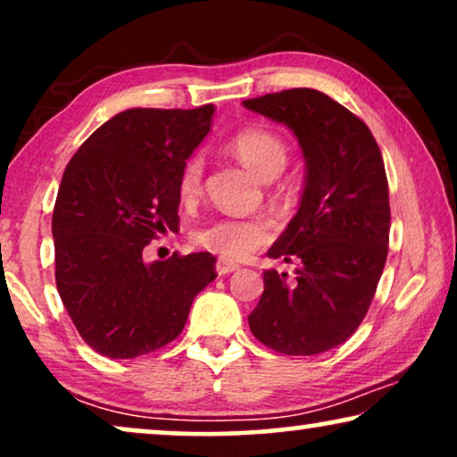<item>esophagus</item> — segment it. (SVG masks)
Segmentation results:
<instances>
[{
    "label": "esophagus",
    "mask_w": 457,
    "mask_h": 457,
    "mask_svg": "<svg viewBox=\"0 0 457 457\" xmlns=\"http://www.w3.org/2000/svg\"><path fill=\"white\" fill-rule=\"evenodd\" d=\"M239 270V264H235V262H227V260H218L216 262V272L220 274V277H224V274H230Z\"/></svg>",
    "instance_id": "esophagus-1"
}]
</instances>
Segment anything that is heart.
Wrapping results in <instances>:
<instances>
[{
    "label": "heart",
    "mask_w": 457,
    "mask_h": 457,
    "mask_svg": "<svg viewBox=\"0 0 457 457\" xmlns=\"http://www.w3.org/2000/svg\"><path fill=\"white\" fill-rule=\"evenodd\" d=\"M230 149L243 164L262 179H274L287 164V145L274 130L266 127H247L230 139ZM204 187V158L193 154L179 172V195L183 202L199 197ZM272 235V222L264 216L216 218L193 233L199 247L218 253L224 260H243L260 249Z\"/></svg>",
    "instance_id": "b5f03b06"
}]
</instances>
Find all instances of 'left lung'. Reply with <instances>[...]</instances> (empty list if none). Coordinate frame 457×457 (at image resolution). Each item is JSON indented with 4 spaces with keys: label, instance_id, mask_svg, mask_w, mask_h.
Returning <instances> with one entry per match:
<instances>
[{
    "label": "left lung",
    "instance_id": "left-lung-1",
    "mask_svg": "<svg viewBox=\"0 0 457 457\" xmlns=\"http://www.w3.org/2000/svg\"><path fill=\"white\" fill-rule=\"evenodd\" d=\"M247 110L293 130L305 158L297 214L268 249L295 274L266 270L249 328L285 355H316L345 343L370 308L389 247L385 162L370 129L316 89L245 99Z\"/></svg>",
    "mask_w": 457,
    "mask_h": 457
}]
</instances>
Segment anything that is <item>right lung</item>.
Instances as JSON below:
<instances>
[{"label": "right lung", "instance_id": "1", "mask_svg": "<svg viewBox=\"0 0 457 457\" xmlns=\"http://www.w3.org/2000/svg\"><path fill=\"white\" fill-rule=\"evenodd\" d=\"M214 105L124 110L68 162L52 218L55 285L79 335L105 358L168 345L216 274V258L143 249L179 230V172L212 127Z\"/></svg>", "mask_w": 457, "mask_h": 457}]
</instances>
